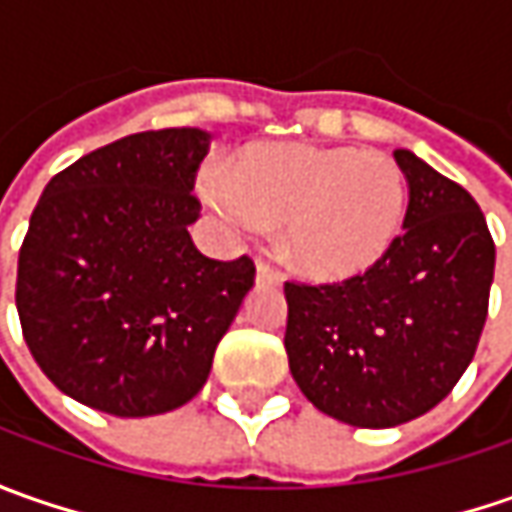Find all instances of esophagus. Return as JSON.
<instances>
[{
  "label": "esophagus",
  "mask_w": 512,
  "mask_h": 512,
  "mask_svg": "<svg viewBox=\"0 0 512 512\" xmlns=\"http://www.w3.org/2000/svg\"><path fill=\"white\" fill-rule=\"evenodd\" d=\"M256 282H259V285H279L282 279H279V273H273L265 262H259V265H256Z\"/></svg>",
  "instance_id": "1"
}]
</instances>
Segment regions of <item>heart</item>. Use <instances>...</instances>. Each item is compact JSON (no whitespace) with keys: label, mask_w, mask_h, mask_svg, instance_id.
Returning <instances> with one entry per match:
<instances>
[{"label":"heart","mask_w":512,"mask_h":512,"mask_svg":"<svg viewBox=\"0 0 512 512\" xmlns=\"http://www.w3.org/2000/svg\"><path fill=\"white\" fill-rule=\"evenodd\" d=\"M205 196L233 225H279V256L310 282L373 270L399 239L407 210L393 156L305 142L247 148L227 185L207 179Z\"/></svg>","instance_id":"heart-1"}]
</instances>
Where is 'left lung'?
Here are the masks:
<instances>
[{
  "mask_svg": "<svg viewBox=\"0 0 512 512\" xmlns=\"http://www.w3.org/2000/svg\"><path fill=\"white\" fill-rule=\"evenodd\" d=\"M402 236L342 285H285L290 373L322 413L382 430L456 387L487 319L496 245L476 199L410 150Z\"/></svg>",
  "mask_w": 512,
  "mask_h": 512,
  "instance_id": "obj_1",
  "label": "left lung"
}]
</instances>
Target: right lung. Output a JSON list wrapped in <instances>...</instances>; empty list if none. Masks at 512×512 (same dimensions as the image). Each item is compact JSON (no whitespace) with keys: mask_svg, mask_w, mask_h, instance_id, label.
Wrapping results in <instances>:
<instances>
[{"mask_svg":"<svg viewBox=\"0 0 512 512\" xmlns=\"http://www.w3.org/2000/svg\"><path fill=\"white\" fill-rule=\"evenodd\" d=\"M210 133H133L53 176L19 250L16 310L65 396L122 419L159 416L205 387L216 344L253 287L242 256H202L196 168Z\"/></svg>","mask_w":512,"mask_h":512,"instance_id":"1","label":"right lung"}]
</instances>
